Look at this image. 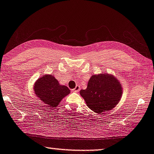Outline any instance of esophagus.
<instances>
[{
	"label": "esophagus",
	"mask_w": 154,
	"mask_h": 154,
	"mask_svg": "<svg viewBox=\"0 0 154 154\" xmlns=\"http://www.w3.org/2000/svg\"><path fill=\"white\" fill-rule=\"evenodd\" d=\"M79 90H80V88H79V86H77V87H76L75 89H72V91H75V92H78Z\"/></svg>",
	"instance_id": "1"
}]
</instances>
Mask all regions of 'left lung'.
I'll list each match as a JSON object with an SVG mask.
<instances>
[{
	"label": "left lung",
	"mask_w": 154,
	"mask_h": 154,
	"mask_svg": "<svg viewBox=\"0 0 154 154\" xmlns=\"http://www.w3.org/2000/svg\"><path fill=\"white\" fill-rule=\"evenodd\" d=\"M122 94L121 84L115 76L106 73L92 75L87 89L80 91V95L88 107L96 113L108 112L114 108Z\"/></svg>",
	"instance_id": "1"
}]
</instances>
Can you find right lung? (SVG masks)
Wrapping results in <instances>:
<instances>
[{
    "label": "right lung",
    "mask_w": 154,
    "mask_h": 154,
    "mask_svg": "<svg viewBox=\"0 0 154 154\" xmlns=\"http://www.w3.org/2000/svg\"><path fill=\"white\" fill-rule=\"evenodd\" d=\"M36 96L46 104L48 108L58 106L65 96L70 93L67 87L59 84L54 75H44L38 78L34 85Z\"/></svg>",
    "instance_id": "right-lung-1"
}]
</instances>
